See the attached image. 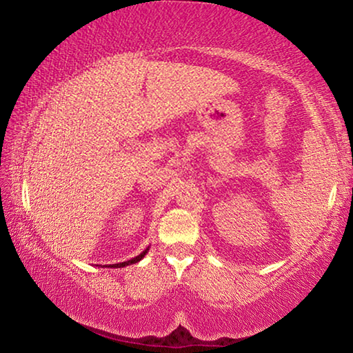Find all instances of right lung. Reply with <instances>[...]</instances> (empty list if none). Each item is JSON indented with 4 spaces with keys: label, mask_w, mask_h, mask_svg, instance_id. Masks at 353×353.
Wrapping results in <instances>:
<instances>
[{
    "label": "right lung",
    "mask_w": 353,
    "mask_h": 353,
    "mask_svg": "<svg viewBox=\"0 0 353 353\" xmlns=\"http://www.w3.org/2000/svg\"><path fill=\"white\" fill-rule=\"evenodd\" d=\"M148 250H149V246L143 250V252L140 254V255H137V256H134V259H130V260H128V261H123V263H115V265H109V266H105V268H124V266H128V265H134V263H139L143 256H145L146 254H148Z\"/></svg>",
    "instance_id": "1"
}]
</instances>
